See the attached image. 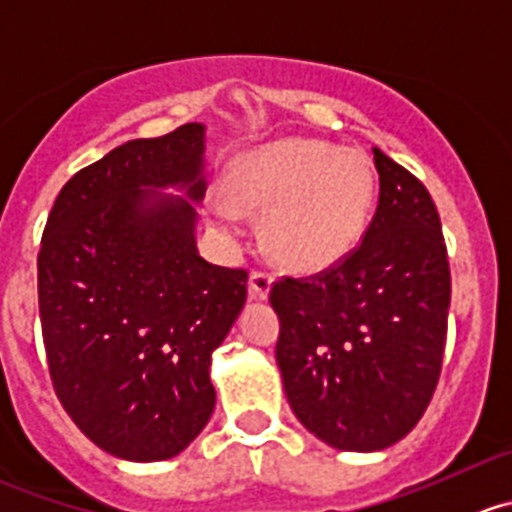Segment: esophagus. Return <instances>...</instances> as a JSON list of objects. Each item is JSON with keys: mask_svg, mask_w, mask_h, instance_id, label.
Segmentation results:
<instances>
[{"mask_svg": "<svg viewBox=\"0 0 512 512\" xmlns=\"http://www.w3.org/2000/svg\"><path fill=\"white\" fill-rule=\"evenodd\" d=\"M270 287H272V272L267 270H252L250 272V295L255 300H265L270 295Z\"/></svg>", "mask_w": 512, "mask_h": 512, "instance_id": "esophagus-1", "label": "esophagus"}]
</instances>
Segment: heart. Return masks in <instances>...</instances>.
<instances>
[{
	"label": "heart",
	"mask_w": 512,
	"mask_h": 512,
	"mask_svg": "<svg viewBox=\"0 0 512 512\" xmlns=\"http://www.w3.org/2000/svg\"><path fill=\"white\" fill-rule=\"evenodd\" d=\"M372 190V170L360 152L280 142L232 165L230 200L212 202L210 217L217 230L237 237L242 212H265L262 232L275 260L317 272L345 260L362 240Z\"/></svg>",
	"instance_id": "obj_1"
}]
</instances>
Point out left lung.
<instances>
[{"instance_id":"obj_1","label":"left lung","mask_w":512,"mask_h":512,"mask_svg":"<svg viewBox=\"0 0 512 512\" xmlns=\"http://www.w3.org/2000/svg\"><path fill=\"white\" fill-rule=\"evenodd\" d=\"M380 195L355 250L272 282L277 365L292 413L322 443L370 453L423 418L443 370L450 265L423 182L375 147Z\"/></svg>"}]
</instances>
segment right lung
Wrapping results in <instances>:
<instances>
[{"instance_id":"1","label":"right lung","mask_w":512,"mask_h":512,"mask_svg":"<svg viewBox=\"0 0 512 512\" xmlns=\"http://www.w3.org/2000/svg\"><path fill=\"white\" fill-rule=\"evenodd\" d=\"M205 127L114 147L59 190L37 255L54 393L79 430L135 463L182 453L210 420V355L247 300V270L197 255Z\"/></svg>"}]
</instances>
